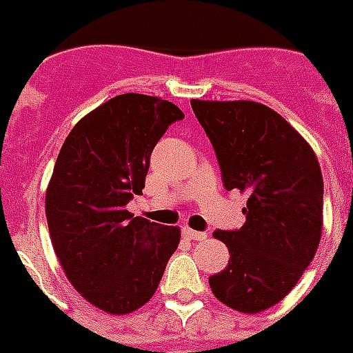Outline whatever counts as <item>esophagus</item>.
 <instances>
[{
    "instance_id": "1",
    "label": "esophagus",
    "mask_w": 353,
    "mask_h": 353,
    "mask_svg": "<svg viewBox=\"0 0 353 353\" xmlns=\"http://www.w3.org/2000/svg\"><path fill=\"white\" fill-rule=\"evenodd\" d=\"M183 234L187 236L188 240H205V238H207V232L194 231L190 227H183Z\"/></svg>"
}]
</instances>
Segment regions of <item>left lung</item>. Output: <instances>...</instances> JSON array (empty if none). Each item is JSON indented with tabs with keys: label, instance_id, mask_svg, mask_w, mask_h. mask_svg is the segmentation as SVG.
Segmentation results:
<instances>
[{
	"label": "left lung",
	"instance_id": "1",
	"mask_svg": "<svg viewBox=\"0 0 353 353\" xmlns=\"http://www.w3.org/2000/svg\"><path fill=\"white\" fill-rule=\"evenodd\" d=\"M227 190L245 192V223L216 231L229 263L209 276L214 296L241 313L280 302L301 280L323 234L317 155L282 115L252 101H190Z\"/></svg>",
	"mask_w": 353,
	"mask_h": 353
}]
</instances>
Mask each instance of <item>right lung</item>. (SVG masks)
Returning a JSON list of instances; mask_svg holds the SVG:
<instances>
[{
    "mask_svg": "<svg viewBox=\"0 0 353 353\" xmlns=\"http://www.w3.org/2000/svg\"><path fill=\"white\" fill-rule=\"evenodd\" d=\"M185 119L159 97L124 93L80 119L63 141L46 192L49 234L63 273L93 306L126 315L154 296L179 227L128 212L143 194L150 155Z\"/></svg>",
    "mask_w": 353,
    "mask_h": 353,
    "instance_id": "1",
    "label": "right lung"
}]
</instances>
